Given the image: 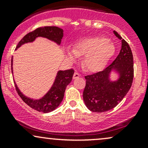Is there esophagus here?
<instances>
[{
    "instance_id": "1",
    "label": "esophagus",
    "mask_w": 148,
    "mask_h": 148,
    "mask_svg": "<svg viewBox=\"0 0 148 148\" xmlns=\"http://www.w3.org/2000/svg\"><path fill=\"white\" fill-rule=\"evenodd\" d=\"M80 76H81V74H80L79 73H78V72H74V76H73V79H77V78L80 77Z\"/></svg>"
}]
</instances>
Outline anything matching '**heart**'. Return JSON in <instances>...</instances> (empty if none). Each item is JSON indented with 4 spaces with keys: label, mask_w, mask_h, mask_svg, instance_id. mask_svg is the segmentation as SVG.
Here are the masks:
<instances>
[{
    "label": "heart",
    "mask_w": 148,
    "mask_h": 148,
    "mask_svg": "<svg viewBox=\"0 0 148 148\" xmlns=\"http://www.w3.org/2000/svg\"><path fill=\"white\" fill-rule=\"evenodd\" d=\"M115 52L114 44L104 37H87L77 42L74 49H67V56L72 60L86 56L83 64L90 72L101 70Z\"/></svg>",
    "instance_id": "heart-1"
}]
</instances>
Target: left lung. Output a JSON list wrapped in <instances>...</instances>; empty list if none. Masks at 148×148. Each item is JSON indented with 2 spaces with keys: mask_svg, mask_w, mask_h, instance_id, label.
Masks as SVG:
<instances>
[{
  "mask_svg": "<svg viewBox=\"0 0 148 148\" xmlns=\"http://www.w3.org/2000/svg\"><path fill=\"white\" fill-rule=\"evenodd\" d=\"M113 33L121 40L118 56L103 71L85 76L86 87L83 93L85 104L90 111L102 113L115 108L125 97L134 79L133 54L130 45L116 31ZM115 70L119 74L118 80L111 82L110 74Z\"/></svg>",
  "mask_w": 148,
  "mask_h": 148,
  "instance_id": "8db88e82",
  "label": "left lung"
}]
</instances>
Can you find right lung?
Segmentation results:
<instances>
[{"label": "right lung", "instance_id": "1", "mask_svg": "<svg viewBox=\"0 0 148 148\" xmlns=\"http://www.w3.org/2000/svg\"><path fill=\"white\" fill-rule=\"evenodd\" d=\"M45 37L56 42L58 45H60L61 40L63 37V30L56 26L40 27L25 35L18 43L16 49L23 44L33 42L36 37ZM12 62L13 60L12 58V72H13ZM74 73V70L72 69L64 71H58L52 87L48 92L40 99L34 100L23 95L16 84L15 88L18 95L27 105L37 111L49 113L54 111L62 101L66 87L72 81Z\"/></svg>", "mask_w": 148, "mask_h": 148}]
</instances>
